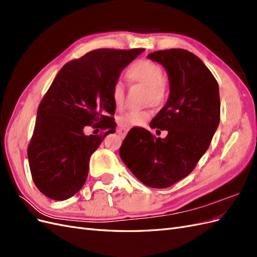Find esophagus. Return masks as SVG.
Instances as JSON below:
<instances>
[{"label":"esophagus","mask_w":257,"mask_h":257,"mask_svg":"<svg viewBox=\"0 0 257 257\" xmlns=\"http://www.w3.org/2000/svg\"><path fill=\"white\" fill-rule=\"evenodd\" d=\"M116 132H118V134L121 136V137H125V135L127 134V131L124 130V128H118L116 130Z\"/></svg>","instance_id":"34e87169"}]
</instances>
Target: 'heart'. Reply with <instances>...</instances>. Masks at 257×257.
<instances>
[{
  "label": "heart",
  "mask_w": 257,
  "mask_h": 257,
  "mask_svg": "<svg viewBox=\"0 0 257 257\" xmlns=\"http://www.w3.org/2000/svg\"><path fill=\"white\" fill-rule=\"evenodd\" d=\"M126 78L131 82H141L147 85V100L153 104H160L165 97L164 72L162 67L150 60H137L126 69ZM125 96V84L115 80L110 90V98L115 108H121ZM149 109L128 110L119 116V124L124 128L141 126L151 118Z\"/></svg>",
  "instance_id": "b5f03b06"
}]
</instances>
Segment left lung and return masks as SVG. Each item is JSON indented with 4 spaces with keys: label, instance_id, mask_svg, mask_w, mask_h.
<instances>
[{
    "label": "left lung",
    "instance_id": "left-lung-1",
    "mask_svg": "<svg viewBox=\"0 0 257 257\" xmlns=\"http://www.w3.org/2000/svg\"><path fill=\"white\" fill-rule=\"evenodd\" d=\"M148 58L168 74V100L150 123L168 134L157 138L145 128H132L120 157L139 181L165 189L190 175L209 148L220 122L219 84L203 61L188 50H160Z\"/></svg>",
    "mask_w": 257,
    "mask_h": 257
}]
</instances>
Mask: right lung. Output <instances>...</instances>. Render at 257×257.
Listing matches in <instances>:
<instances>
[{
	"mask_svg": "<svg viewBox=\"0 0 257 257\" xmlns=\"http://www.w3.org/2000/svg\"><path fill=\"white\" fill-rule=\"evenodd\" d=\"M144 50H92L60 69L38 106L28 146L31 175L44 195L65 200L82 188L92 153L115 132L112 84ZM87 126L100 128L103 133L84 136Z\"/></svg>",
	"mask_w": 257,
	"mask_h": 257,
	"instance_id": "right-lung-1",
	"label": "right lung"
}]
</instances>
